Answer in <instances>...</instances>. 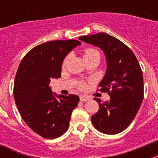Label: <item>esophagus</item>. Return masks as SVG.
Segmentation results:
<instances>
[{
	"mask_svg": "<svg viewBox=\"0 0 158 158\" xmlns=\"http://www.w3.org/2000/svg\"><path fill=\"white\" fill-rule=\"evenodd\" d=\"M79 99H80V101L81 102H87L89 100V98L87 96H84V95H81L80 98H79Z\"/></svg>",
	"mask_w": 158,
	"mask_h": 158,
	"instance_id": "esophagus-1",
	"label": "esophagus"
}]
</instances>
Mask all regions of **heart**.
<instances>
[{"instance_id": "b5f03b06", "label": "heart", "mask_w": 158, "mask_h": 158, "mask_svg": "<svg viewBox=\"0 0 158 158\" xmlns=\"http://www.w3.org/2000/svg\"><path fill=\"white\" fill-rule=\"evenodd\" d=\"M84 57L86 61H89L90 60L93 59H100V52L98 51L97 50L96 48H86L85 50L84 51ZM69 58H70V55H67L66 56L64 57V60H63V63H62V66L65 67L66 66L67 63L69 61ZM85 84H84V82H79V89H84Z\"/></svg>"}]
</instances>
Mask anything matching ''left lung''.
I'll return each mask as SVG.
<instances>
[{
    "mask_svg": "<svg viewBox=\"0 0 158 158\" xmlns=\"http://www.w3.org/2000/svg\"><path fill=\"white\" fill-rule=\"evenodd\" d=\"M79 40L101 48L106 60V72L99 84L100 91L110 100L99 104L91 120L97 130L106 135L122 132L131 124L143 99V78L137 58L119 39L105 33L82 36Z\"/></svg>",
    "mask_w": 158,
    "mask_h": 158,
    "instance_id": "left-lung-1",
    "label": "left lung"
}]
</instances>
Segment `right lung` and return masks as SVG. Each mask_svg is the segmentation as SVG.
Here are the masks:
<instances>
[{
    "label": "right lung",
    "mask_w": 158,
    "mask_h": 158,
    "mask_svg": "<svg viewBox=\"0 0 158 158\" xmlns=\"http://www.w3.org/2000/svg\"><path fill=\"white\" fill-rule=\"evenodd\" d=\"M81 43L78 40L50 41L24 56L14 83V98L21 116L31 130L45 139L61 136L69 128L71 113L79 98L54 95L51 79H58L66 55Z\"/></svg>",
    "instance_id": "1"
}]
</instances>
